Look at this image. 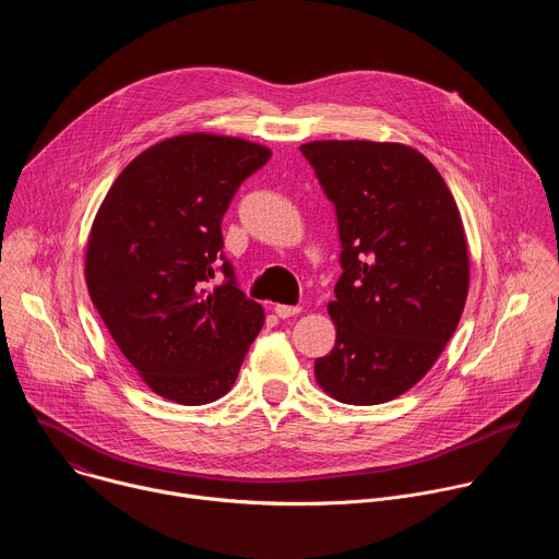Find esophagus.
<instances>
[{"label":"esophagus","mask_w":559,"mask_h":559,"mask_svg":"<svg viewBox=\"0 0 559 559\" xmlns=\"http://www.w3.org/2000/svg\"><path fill=\"white\" fill-rule=\"evenodd\" d=\"M274 311H276L278 318H283V321H285V318H292V316L300 313V307L298 305H276Z\"/></svg>","instance_id":"34e87169"}]
</instances>
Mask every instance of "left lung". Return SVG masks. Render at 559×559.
Listing matches in <instances>:
<instances>
[{"mask_svg":"<svg viewBox=\"0 0 559 559\" xmlns=\"http://www.w3.org/2000/svg\"><path fill=\"white\" fill-rule=\"evenodd\" d=\"M336 207L343 274L328 305L334 349L313 373L345 405L412 389L453 336L468 292L457 205L414 147L376 141L300 145Z\"/></svg>","mask_w":559,"mask_h":559,"instance_id":"obj_1","label":"left lung"}]
</instances>
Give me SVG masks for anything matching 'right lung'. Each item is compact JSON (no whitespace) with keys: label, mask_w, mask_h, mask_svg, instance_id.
<instances>
[{"label":"right lung","mask_w":559,"mask_h":559,"mask_svg":"<svg viewBox=\"0 0 559 559\" xmlns=\"http://www.w3.org/2000/svg\"><path fill=\"white\" fill-rule=\"evenodd\" d=\"M270 156L236 136H173L128 164L93 223L91 298L121 354L173 403L218 401L263 328L223 254L221 221Z\"/></svg>","instance_id":"1"}]
</instances>
